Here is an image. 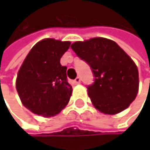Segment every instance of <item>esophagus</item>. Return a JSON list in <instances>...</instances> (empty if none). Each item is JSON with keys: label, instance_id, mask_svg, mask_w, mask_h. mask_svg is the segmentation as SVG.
Segmentation results:
<instances>
[{"label": "esophagus", "instance_id": "esophagus-1", "mask_svg": "<svg viewBox=\"0 0 150 150\" xmlns=\"http://www.w3.org/2000/svg\"><path fill=\"white\" fill-rule=\"evenodd\" d=\"M80 82H81V78L79 76H77L76 79H74V83H80Z\"/></svg>", "mask_w": 150, "mask_h": 150}]
</instances>
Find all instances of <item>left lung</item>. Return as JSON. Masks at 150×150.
I'll return each instance as SVG.
<instances>
[{
	"label": "left lung",
	"instance_id": "1",
	"mask_svg": "<svg viewBox=\"0 0 150 150\" xmlns=\"http://www.w3.org/2000/svg\"><path fill=\"white\" fill-rule=\"evenodd\" d=\"M71 48L92 68L94 82L87 86V91L97 110L116 114L135 100L139 91L138 67L116 42L93 38L74 42Z\"/></svg>",
	"mask_w": 150,
	"mask_h": 150
}]
</instances>
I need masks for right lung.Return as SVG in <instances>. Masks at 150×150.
I'll use <instances>...</instances> for the list:
<instances>
[{
    "label": "right lung",
    "mask_w": 150,
    "mask_h": 150,
    "mask_svg": "<svg viewBox=\"0 0 150 150\" xmlns=\"http://www.w3.org/2000/svg\"><path fill=\"white\" fill-rule=\"evenodd\" d=\"M69 41L46 38L38 42L26 57L18 72L16 89L22 104L35 114L55 116L68 103L72 86L67 67L60 58L68 50Z\"/></svg>",
    "instance_id": "right-lung-1"
}]
</instances>
